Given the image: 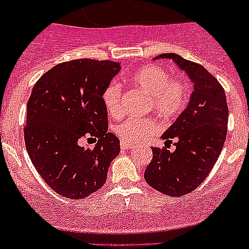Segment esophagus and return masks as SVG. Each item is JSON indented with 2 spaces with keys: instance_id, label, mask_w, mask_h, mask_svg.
I'll use <instances>...</instances> for the list:
<instances>
[{
  "instance_id": "esophagus-1",
  "label": "esophagus",
  "mask_w": 249,
  "mask_h": 249,
  "mask_svg": "<svg viewBox=\"0 0 249 249\" xmlns=\"http://www.w3.org/2000/svg\"><path fill=\"white\" fill-rule=\"evenodd\" d=\"M120 146H121V149H122V151H128V149H131L132 147V144H129V143H127V142H124V141H121V143H120Z\"/></svg>"
}]
</instances>
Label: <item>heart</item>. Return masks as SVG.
Returning <instances> with one entry per match:
<instances>
[{"label":"heart","instance_id":"b5f03b06","mask_svg":"<svg viewBox=\"0 0 249 249\" xmlns=\"http://www.w3.org/2000/svg\"><path fill=\"white\" fill-rule=\"evenodd\" d=\"M131 81L149 94V106L160 117L171 118L181 113L188 103V86L184 81L171 78V74L160 66L151 65L138 68ZM105 107L111 116L121 113V87L118 83L107 85L102 94ZM158 131L152 118H127L117 127V135L124 142L135 143L147 140Z\"/></svg>","mask_w":249,"mask_h":249}]
</instances>
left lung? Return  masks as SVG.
Returning a JSON list of instances; mask_svg holds the SVG:
<instances>
[{"instance_id": "8db88e82", "label": "left lung", "mask_w": 249, "mask_h": 249, "mask_svg": "<svg viewBox=\"0 0 249 249\" xmlns=\"http://www.w3.org/2000/svg\"><path fill=\"white\" fill-rule=\"evenodd\" d=\"M172 59L193 83L186 109L167 128L162 140L166 148H152L153 157L144 171L147 183L171 197H181L196 190L206 179L218 160L227 135L228 107L224 89L203 66L175 53L153 59ZM176 141L171 152L166 143Z\"/></svg>"}]
</instances>
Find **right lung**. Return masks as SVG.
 <instances>
[{"label": "right lung", "instance_id": "obj_1", "mask_svg": "<svg viewBox=\"0 0 249 249\" xmlns=\"http://www.w3.org/2000/svg\"><path fill=\"white\" fill-rule=\"evenodd\" d=\"M120 71L118 62L73 59L51 68L32 89L26 148L37 172L59 196L85 198L106 183L120 141L107 132L102 94ZM86 134L99 138L93 149L79 144Z\"/></svg>", "mask_w": 249, "mask_h": 249}]
</instances>
